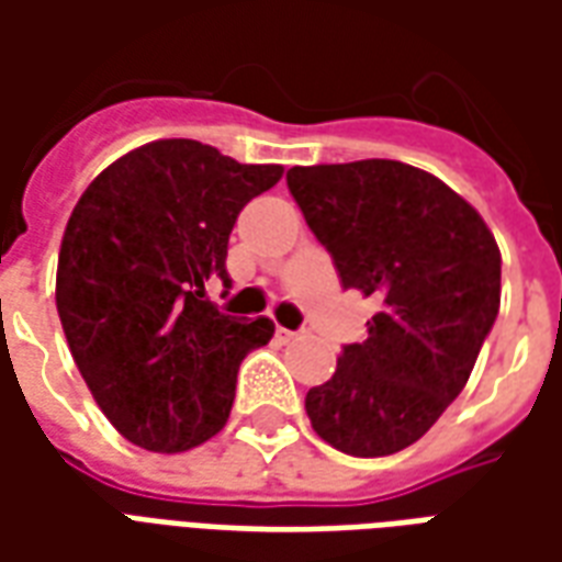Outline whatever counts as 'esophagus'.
<instances>
[{
  "instance_id": "1",
  "label": "esophagus",
  "mask_w": 562,
  "mask_h": 562,
  "mask_svg": "<svg viewBox=\"0 0 562 562\" xmlns=\"http://www.w3.org/2000/svg\"><path fill=\"white\" fill-rule=\"evenodd\" d=\"M277 337H280V342H294L297 340V334L289 328H277Z\"/></svg>"
}]
</instances>
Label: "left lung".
Returning <instances> with one entry per match:
<instances>
[{
    "instance_id": "1",
    "label": "left lung",
    "mask_w": 562,
    "mask_h": 562,
    "mask_svg": "<svg viewBox=\"0 0 562 562\" xmlns=\"http://www.w3.org/2000/svg\"><path fill=\"white\" fill-rule=\"evenodd\" d=\"M289 192L342 289L379 301L306 415L328 446L382 458L422 439L470 379L499 313V249L439 177L394 159L294 165Z\"/></svg>"
}]
</instances>
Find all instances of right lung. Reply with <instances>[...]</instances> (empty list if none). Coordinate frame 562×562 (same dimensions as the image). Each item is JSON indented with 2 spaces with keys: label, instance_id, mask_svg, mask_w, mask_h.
I'll list each match as a JSON object with an SVG mask.
<instances>
[{
  "label": "right lung",
  "instance_id": "right-lung-1",
  "mask_svg": "<svg viewBox=\"0 0 562 562\" xmlns=\"http://www.w3.org/2000/svg\"><path fill=\"white\" fill-rule=\"evenodd\" d=\"M280 177L282 165H240L201 140H153L71 210L56 310L80 376L128 442L173 454L228 422L240 361L273 322L225 316L210 289H232L237 213Z\"/></svg>",
  "mask_w": 562,
  "mask_h": 562
}]
</instances>
